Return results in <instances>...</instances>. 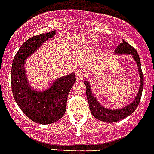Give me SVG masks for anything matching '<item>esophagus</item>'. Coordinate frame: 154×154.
I'll list each match as a JSON object with an SVG mask.
<instances>
[{
  "label": "esophagus",
  "mask_w": 154,
  "mask_h": 154,
  "mask_svg": "<svg viewBox=\"0 0 154 154\" xmlns=\"http://www.w3.org/2000/svg\"><path fill=\"white\" fill-rule=\"evenodd\" d=\"M75 77H76L77 81H81L82 79V77H83V72L81 70H76V72H75Z\"/></svg>",
  "instance_id": "34e87169"
}]
</instances>
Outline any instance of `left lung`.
Listing matches in <instances>:
<instances>
[{"label": "left lung", "mask_w": 154, "mask_h": 154, "mask_svg": "<svg viewBox=\"0 0 154 154\" xmlns=\"http://www.w3.org/2000/svg\"><path fill=\"white\" fill-rule=\"evenodd\" d=\"M113 54L116 55H130L132 58L133 60L136 63L137 67H138V71L139 73V87L137 95L135 96V99L129 103L125 106L121 107V108H117V109H109L103 106L99 103L95 94L93 93L92 89L91 87V84L88 80L85 77L84 78L85 81L84 84L86 86V94H87V99L88 102L89 108L91 112V114L94 116L96 119L99 121L106 122V123H113L118 121L121 119H124L125 117H128L131 113H134V111L136 109V108L139 106V103L140 102L141 96H142V92L143 89V74L141 69V62L139 59V54L136 51L132 46L127 43L126 41L122 40V42L120 43V45L115 49Z\"/></svg>", "instance_id": "obj_1"}]
</instances>
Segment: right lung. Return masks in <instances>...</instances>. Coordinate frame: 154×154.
<instances>
[{
	"label": "right lung",
	"instance_id": "obj_1",
	"mask_svg": "<svg viewBox=\"0 0 154 154\" xmlns=\"http://www.w3.org/2000/svg\"><path fill=\"white\" fill-rule=\"evenodd\" d=\"M56 31L30 37L22 45L14 57L11 66V89L19 107L30 120L41 125L59 121L65 114L67 97L76 81L73 72L58 77L44 90L31 86L26 63L45 41L55 36Z\"/></svg>",
	"mask_w": 154,
	"mask_h": 154
}]
</instances>
